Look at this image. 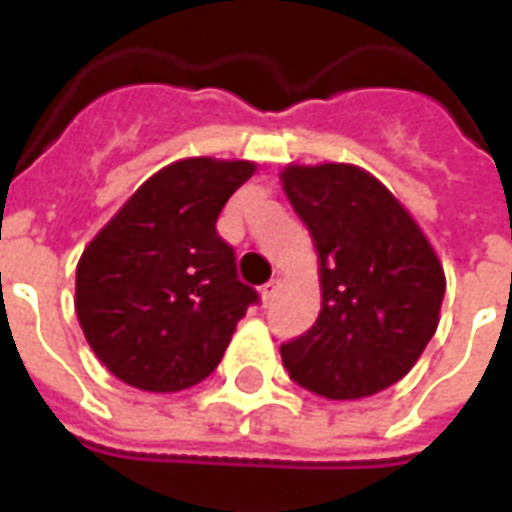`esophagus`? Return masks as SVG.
Wrapping results in <instances>:
<instances>
[{
	"label": "esophagus",
	"instance_id": "obj_1",
	"mask_svg": "<svg viewBox=\"0 0 512 512\" xmlns=\"http://www.w3.org/2000/svg\"><path fill=\"white\" fill-rule=\"evenodd\" d=\"M277 290H279V279H271V282H266V285L260 288L263 304H271V301H274V296H277Z\"/></svg>",
	"mask_w": 512,
	"mask_h": 512
}]
</instances>
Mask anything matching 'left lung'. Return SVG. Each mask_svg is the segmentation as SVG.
I'll list each match as a JSON object with an SVG mask.
<instances>
[{"label": "left lung", "instance_id": "1", "mask_svg": "<svg viewBox=\"0 0 512 512\" xmlns=\"http://www.w3.org/2000/svg\"><path fill=\"white\" fill-rule=\"evenodd\" d=\"M282 186L321 260V315L279 348L290 378L329 400L406 376L439 326L444 271L417 222L370 172L288 167Z\"/></svg>", "mask_w": 512, "mask_h": 512}]
</instances>
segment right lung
Listing matches in <instances>:
<instances>
[{
  "instance_id": "1",
  "label": "right lung",
  "mask_w": 512,
  "mask_h": 512,
  "mask_svg": "<svg viewBox=\"0 0 512 512\" xmlns=\"http://www.w3.org/2000/svg\"><path fill=\"white\" fill-rule=\"evenodd\" d=\"M252 161L183 158L145 180L76 266V315L95 356L145 392L200 384L222 362L255 288L216 233Z\"/></svg>"
}]
</instances>
